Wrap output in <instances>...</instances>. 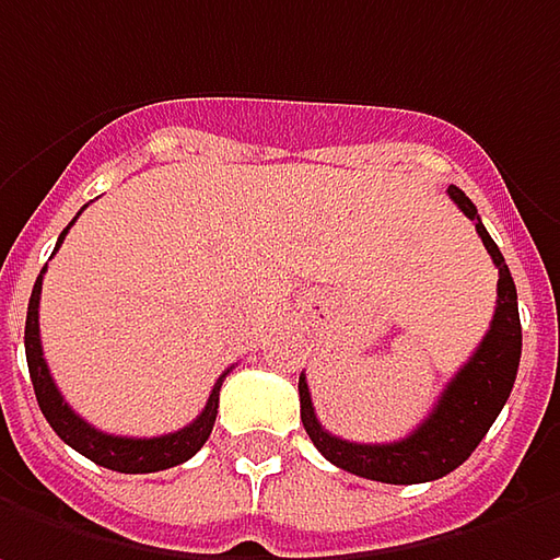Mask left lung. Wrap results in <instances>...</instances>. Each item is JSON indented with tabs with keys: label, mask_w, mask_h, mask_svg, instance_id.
I'll return each instance as SVG.
<instances>
[{
	"label": "left lung",
	"mask_w": 560,
	"mask_h": 560,
	"mask_svg": "<svg viewBox=\"0 0 560 560\" xmlns=\"http://www.w3.org/2000/svg\"><path fill=\"white\" fill-rule=\"evenodd\" d=\"M446 195L455 207L474 222L480 242L499 269V288H495V313H492L490 331L474 350V357L458 369V375L446 384V390L436 399L434 412L428 415L412 434L396 443H350L340 436L328 434L318 424L306 377L300 375V421L306 428L316 450L331 465L343 471L381 480V483H424L455 471L468 455L477 450V443L487 436L495 415L502 412L505 399L511 396L517 365H521V316H517V288L511 279L502 250L495 247L490 232L477 217L471 198L450 185Z\"/></svg>",
	"instance_id": "1"
}]
</instances>
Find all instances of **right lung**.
<instances>
[{
  "instance_id": "add662e5",
  "label": "right lung",
  "mask_w": 560,
  "mask_h": 560,
  "mask_svg": "<svg viewBox=\"0 0 560 560\" xmlns=\"http://www.w3.org/2000/svg\"><path fill=\"white\" fill-rule=\"evenodd\" d=\"M80 217V213H77ZM77 217L70 220V225L77 222ZM68 225V229H70ZM68 229L61 232V238L55 244V250L61 247ZM46 272V266H43ZM43 272L33 284V294H30L27 306V328H24V350H27V369L30 381H33V394H36V402L46 415V421L51 424V431L61 436L68 443L70 450H77L80 455H86L89 462L102 465V468H110V471L120 474H151V471H166V468H176L188 462L191 455L201 450L207 443V436L213 431V421H217V409H220V387L222 377L229 372H222L213 384V390L207 396V406L201 409V415L185 424L183 431L164 436H114L92 428L89 421H83L80 415L70 409L65 402L61 390L55 387V381L49 375V365L43 359V340H39V294H43Z\"/></svg>"
}]
</instances>
